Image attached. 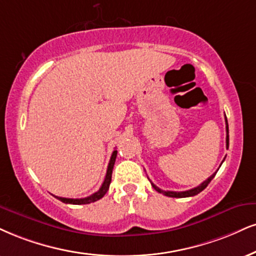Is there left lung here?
<instances>
[{
	"label": "left lung",
	"mask_w": 256,
	"mask_h": 256,
	"mask_svg": "<svg viewBox=\"0 0 256 256\" xmlns=\"http://www.w3.org/2000/svg\"><path fill=\"white\" fill-rule=\"evenodd\" d=\"M226 148L229 147V127H228V121H226ZM223 162H224V160H223ZM217 171H218V170H217ZM216 173L217 172H215L214 173L212 176H210L209 178L206 179V180L205 182H202L200 185H198L197 188H191V190H188V191H180V192H176V191H164V190H162V188H158V186H156L153 184L152 182H150V184H152V186L154 188V190H156L158 192H159V194H165V196H167V197H173V198H184V197H192V196H196V194H200V192H202L204 190L205 188H206L208 185H209V182L212 180L214 179V176H216Z\"/></svg>",
	"instance_id": "8db88e82"
}]
</instances>
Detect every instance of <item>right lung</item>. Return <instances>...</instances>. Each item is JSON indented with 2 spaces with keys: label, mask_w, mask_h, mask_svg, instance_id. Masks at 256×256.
Here are the masks:
<instances>
[{
  "label": "right lung",
  "mask_w": 256,
  "mask_h": 256,
  "mask_svg": "<svg viewBox=\"0 0 256 256\" xmlns=\"http://www.w3.org/2000/svg\"><path fill=\"white\" fill-rule=\"evenodd\" d=\"M116 156H118V150H114L112 154V158H110V162L108 165V168H106V178H104V182L102 186L100 188V190L97 192H94L89 197H85V198H62V197H56L59 200H62V203L66 204H76V205H80V204H90L94 203V202L100 200L104 194H106V191L109 190V185L112 182V168H114V164H115L116 160Z\"/></svg>",
  "instance_id": "obj_1"
}]
</instances>
